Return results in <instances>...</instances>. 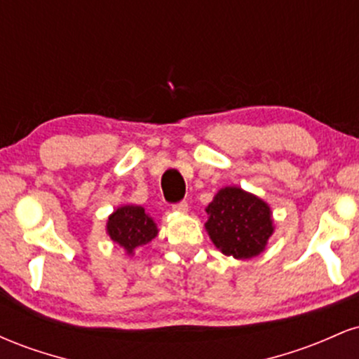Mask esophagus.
<instances>
[{
  "label": "esophagus",
  "instance_id": "obj_1",
  "mask_svg": "<svg viewBox=\"0 0 359 359\" xmlns=\"http://www.w3.org/2000/svg\"><path fill=\"white\" fill-rule=\"evenodd\" d=\"M189 209V204L187 201H180V203H175L174 204V211H180V212H185Z\"/></svg>",
  "mask_w": 359,
  "mask_h": 359
}]
</instances>
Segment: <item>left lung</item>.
<instances>
[{
	"label": "left lung",
	"instance_id": "1",
	"mask_svg": "<svg viewBox=\"0 0 359 359\" xmlns=\"http://www.w3.org/2000/svg\"><path fill=\"white\" fill-rule=\"evenodd\" d=\"M205 212L209 236L228 257H257L273 233L269 205L238 187L221 189Z\"/></svg>",
	"mask_w": 359,
	"mask_h": 359
}]
</instances>
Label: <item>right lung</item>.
Masks as SVG:
<instances>
[{"instance_id": "add662e5", "label": "right lung", "mask_w": 359, "mask_h": 359, "mask_svg": "<svg viewBox=\"0 0 359 359\" xmlns=\"http://www.w3.org/2000/svg\"><path fill=\"white\" fill-rule=\"evenodd\" d=\"M108 233L111 240L121 245L128 253L137 246L150 243L158 233L155 222L140 205H125L109 216Z\"/></svg>"}]
</instances>
